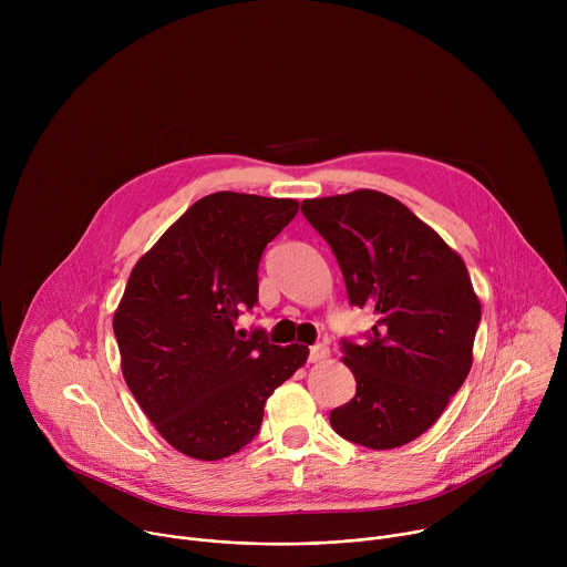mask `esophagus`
Listing matches in <instances>:
<instances>
[{"instance_id": "obj_1", "label": "esophagus", "mask_w": 567, "mask_h": 567, "mask_svg": "<svg viewBox=\"0 0 567 567\" xmlns=\"http://www.w3.org/2000/svg\"><path fill=\"white\" fill-rule=\"evenodd\" d=\"M328 357H330V348L326 343H316V346L309 348V361L311 363H320V361H326Z\"/></svg>"}]
</instances>
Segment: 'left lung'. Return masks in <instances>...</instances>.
<instances>
[{
    "instance_id": "left-lung-1",
    "label": "left lung",
    "mask_w": 567,
    "mask_h": 567,
    "mask_svg": "<svg viewBox=\"0 0 567 567\" xmlns=\"http://www.w3.org/2000/svg\"><path fill=\"white\" fill-rule=\"evenodd\" d=\"M302 215L332 247L350 305L377 316L365 341H341L357 394L332 429L368 449H396L429 431L462 388L480 300L462 258L401 202L377 190L305 199Z\"/></svg>"
}]
</instances>
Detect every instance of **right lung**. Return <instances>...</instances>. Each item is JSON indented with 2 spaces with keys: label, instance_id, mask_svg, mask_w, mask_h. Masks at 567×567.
Here are the masks:
<instances>
[{
  "label": "right lung",
  "instance_id": "obj_1",
  "mask_svg": "<svg viewBox=\"0 0 567 567\" xmlns=\"http://www.w3.org/2000/svg\"><path fill=\"white\" fill-rule=\"evenodd\" d=\"M296 213V199L213 193L130 274L114 313L123 377L161 437L188 457L245 449L271 392L307 361L305 346L235 332L239 311L258 302L265 247Z\"/></svg>",
  "mask_w": 567,
  "mask_h": 567
}]
</instances>
